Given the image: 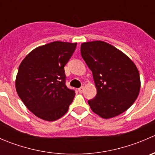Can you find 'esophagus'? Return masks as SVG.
I'll use <instances>...</instances> for the list:
<instances>
[{
    "label": "esophagus",
    "mask_w": 155,
    "mask_h": 155,
    "mask_svg": "<svg viewBox=\"0 0 155 155\" xmlns=\"http://www.w3.org/2000/svg\"><path fill=\"white\" fill-rule=\"evenodd\" d=\"M84 89H85V87L82 86L81 87H79V89H78V91H79V93H82V92H83V91H84Z\"/></svg>",
    "instance_id": "34e87169"
}]
</instances>
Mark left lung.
<instances>
[{"label":"left lung","instance_id":"1","mask_svg":"<svg viewBox=\"0 0 155 155\" xmlns=\"http://www.w3.org/2000/svg\"><path fill=\"white\" fill-rule=\"evenodd\" d=\"M81 54L93 74L97 95L89 100L91 109L101 118H113L135 102L141 82L135 64L121 50L106 42H86Z\"/></svg>","mask_w":155,"mask_h":155}]
</instances>
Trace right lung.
<instances>
[{
	"label": "right lung",
	"instance_id": "right-lung-1",
	"mask_svg": "<svg viewBox=\"0 0 155 155\" xmlns=\"http://www.w3.org/2000/svg\"><path fill=\"white\" fill-rule=\"evenodd\" d=\"M76 44L51 42L34 48L20 64L15 79L17 94L25 107L41 119H59L73 102L76 93L65 85L64 66Z\"/></svg>",
	"mask_w": 155,
	"mask_h": 155
}]
</instances>
